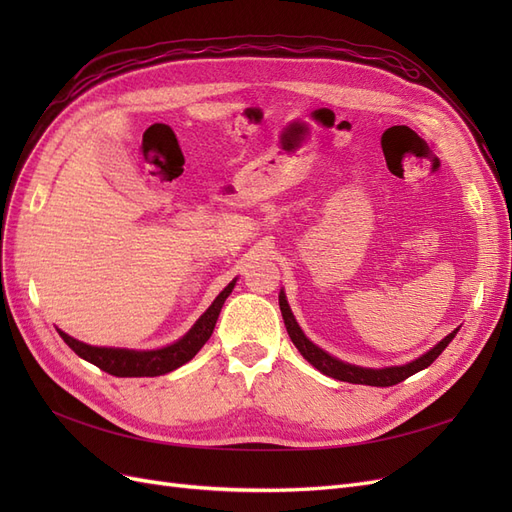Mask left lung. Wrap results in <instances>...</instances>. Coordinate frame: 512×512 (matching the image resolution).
<instances>
[{
    "mask_svg": "<svg viewBox=\"0 0 512 512\" xmlns=\"http://www.w3.org/2000/svg\"><path fill=\"white\" fill-rule=\"evenodd\" d=\"M280 309H282V316H284V324H286V331L292 339V344L297 346V350L303 354V359L307 363H312L318 371H322L324 376H331L335 380H342V382H352V384H367V386H393L404 382L406 378H410L416 371H421L425 367H429L433 361L438 359L442 354V350L453 342V337L457 335L459 329H455L453 333H448L440 344L433 346L429 352H425L423 356H418L412 363L406 365H397V367H382V369H371V367H359V365H350L335 359L329 352H324L322 348H318L316 344L309 342L305 337V333L301 331V327L294 320L288 301H286V294L280 292Z\"/></svg>",
    "mask_w": 512,
    "mask_h": 512,
    "instance_id": "1",
    "label": "left lung"
}]
</instances>
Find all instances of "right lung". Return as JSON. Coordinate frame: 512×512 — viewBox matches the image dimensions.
I'll return each instance as SVG.
<instances>
[{"label": "right lung", "instance_id": "1", "mask_svg": "<svg viewBox=\"0 0 512 512\" xmlns=\"http://www.w3.org/2000/svg\"><path fill=\"white\" fill-rule=\"evenodd\" d=\"M232 280L215 301L209 305L207 312L196 320L194 327L185 333L179 342L158 348V350H126V348H102V346H89L79 342V339L70 337L68 333L59 331L61 339L81 356V359L94 363L102 371L117 378H143V376H164L168 371H173L188 361L194 359V354L205 346L207 339L211 337L215 322L222 312V305L228 299V294L235 288Z\"/></svg>", "mask_w": 512, "mask_h": 512}]
</instances>
